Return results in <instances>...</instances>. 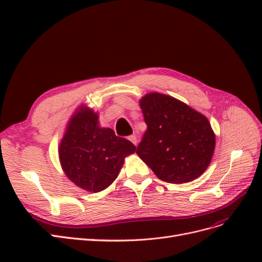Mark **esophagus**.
Masks as SVG:
<instances>
[{"label":"esophagus","mask_w":262,"mask_h":262,"mask_svg":"<svg viewBox=\"0 0 262 262\" xmlns=\"http://www.w3.org/2000/svg\"><path fill=\"white\" fill-rule=\"evenodd\" d=\"M129 140L132 142V143L137 146V144H138V139H137V137L134 136V134H132V136H130L129 137Z\"/></svg>","instance_id":"34e87169"}]
</instances>
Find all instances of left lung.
Returning a JSON list of instances; mask_svg holds the SVG:
<instances>
[{
  "label": "left lung",
  "instance_id": "1",
  "mask_svg": "<svg viewBox=\"0 0 262 262\" xmlns=\"http://www.w3.org/2000/svg\"><path fill=\"white\" fill-rule=\"evenodd\" d=\"M140 106L147 129L137 154L155 175L170 184L201 176L209 166L215 136L208 119L167 95L152 93Z\"/></svg>",
  "mask_w": 262,
  "mask_h": 262
}]
</instances>
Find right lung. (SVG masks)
<instances>
[{
	"mask_svg": "<svg viewBox=\"0 0 262 262\" xmlns=\"http://www.w3.org/2000/svg\"><path fill=\"white\" fill-rule=\"evenodd\" d=\"M134 152L129 140L117 137L109 128H99L97 114L85 108L71 119L59 156L63 170L76 186L99 192L113 184L124 157Z\"/></svg>",
	"mask_w": 262,
	"mask_h": 262,
	"instance_id": "1",
	"label": "right lung"
}]
</instances>
